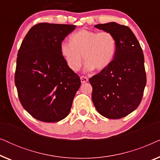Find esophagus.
<instances>
[{"mask_svg":"<svg viewBox=\"0 0 160 160\" xmlns=\"http://www.w3.org/2000/svg\"><path fill=\"white\" fill-rule=\"evenodd\" d=\"M80 79H81V82L83 83V84H84V83H86L87 81H88V78L85 77V76H81Z\"/></svg>","mask_w":160,"mask_h":160,"instance_id":"esophagus-1","label":"esophagus"}]
</instances>
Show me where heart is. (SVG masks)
<instances>
[{
	"mask_svg": "<svg viewBox=\"0 0 160 160\" xmlns=\"http://www.w3.org/2000/svg\"><path fill=\"white\" fill-rule=\"evenodd\" d=\"M70 41L61 43L60 52L73 71H78L82 66V55L87 71L106 69L112 62L117 51V41L110 32L82 29L72 34Z\"/></svg>",
	"mask_w": 160,
	"mask_h": 160,
	"instance_id": "b5f03b06",
	"label": "heart"
}]
</instances>
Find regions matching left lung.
<instances>
[{"mask_svg":"<svg viewBox=\"0 0 160 160\" xmlns=\"http://www.w3.org/2000/svg\"><path fill=\"white\" fill-rule=\"evenodd\" d=\"M95 28L113 35L117 51L110 65L89 79L92 100L102 117L121 119L135 111L143 97L146 84L143 51L127 26L112 22Z\"/></svg>","mask_w":160,"mask_h":160,"instance_id":"left-lung-1","label":"left lung"}]
</instances>
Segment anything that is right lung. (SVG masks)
I'll return each mask as SVG.
<instances>
[{
	"label": "right lung",
	"mask_w": 160,
	"mask_h": 160,
	"mask_svg": "<svg viewBox=\"0 0 160 160\" xmlns=\"http://www.w3.org/2000/svg\"><path fill=\"white\" fill-rule=\"evenodd\" d=\"M76 25L39 23L30 29L17 59L14 81L23 108L35 119L56 122L69 114L81 80L60 44Z\"/></svg>",
	"instance_id": "right-lung-1"
}]
</instances>
